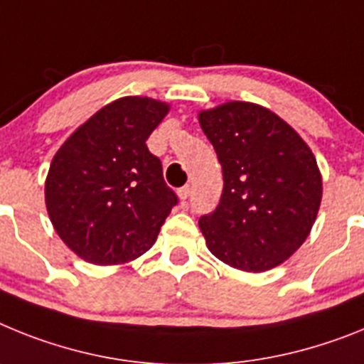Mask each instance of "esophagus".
<instances>
[{
  "instance_id": "esophagus-1",
  "label": "esophagus",
  "mask_w": 364,
  "mask_h": 364,
  "mask_svg": "<svg viewBox=\"0 0 364 364\" xmlns=\"http://www.w3.org/2000/svg\"><path fill=\"white\" fill-rule=\"evenodd\" d=\"M188 196H191V186H188V185L181 186V188L178 191V198L181 200V203H185V200L188 198Z\"/></svg>"
}]
</instances>
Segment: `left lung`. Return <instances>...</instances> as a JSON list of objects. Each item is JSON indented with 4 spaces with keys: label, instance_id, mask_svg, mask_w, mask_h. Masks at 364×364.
Instances as JSON below:
<instances>
[{
    "label": "left lung",
    "instance_id": "obj_1",
    "mask_svg": "<svg viewBox=\"0 0 364 364\" xmlns=\"http://www.w3.org/2000/svg\"><path fill=\"white\" fill-rule=\"evenodd\" d=\"M223 172L213 214L200 218L208 251L247 273L269 271L306 242L322 200L311 148L284 119L230 100L198 113Z\"/></svg>",
    "mask_w": 364,
    "mask_h": 364
}]
</instances>
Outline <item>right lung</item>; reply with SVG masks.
<instances>
[{
	"mask_svg": "<svg viewBox=\"0 0 364 364\" xmlns=\"http://www.w3.org/2000/svg\"><path fill=\"white\" fill-rule=\"evenodd\" d=\"M170 104L122 97L100 107L58 148L46 178L56 235L82 260L121 265L156 243L178 198L146 146Z\"/></svg>",
	"mask_w": 364,
	"mask_h": 364,
	"instance_id": "right-lung-1",
	"label": "right lung"
}]
</instances>
